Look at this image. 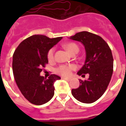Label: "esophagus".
Returning <instances> with one entry per match:
<instances>
[{
	"mask_svg": "<svg viewBox=\"0 0 126 126\" xmlns=\"http://www.w3.org/2000/svg\"><path fill=\"white\" fill-rule=\"evenodd\" d=\"M62 79H65V80H67V81H70L71 80V79L70 78H62Z\"/></svg>",
	"mask_w": 126,
	"mask_h": 126,
	"instance_id": "esophagus-1",
	"label": "esophagus"
}]
</instances>
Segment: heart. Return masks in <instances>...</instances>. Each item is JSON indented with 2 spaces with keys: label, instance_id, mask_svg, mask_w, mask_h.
I'll return each instance as SVG.
<instances>
[{
  "label": "heart",
  "instance_id": "1",
  "mask_svg": "<svg viewBox=\"0 0 126 126\" xmlns=\"http://www.w3.org/2000/svg\"><path fill=\"white\" fill-rule=\"evenodd\" d=\"M64 48L69 53V54H74V53H78L79 51V47L78 46L73 42H69L66 43L63 45ZM47 58L48 61H52L54 59V48H51L48 50L47 53ZM76 68V66L74 65H61L59 68L57 69V73L63 76H68L71 74V70H73Z\"/></svg>",
  "mask_w": 126,
  "mask_h": 126
}]
</instances>
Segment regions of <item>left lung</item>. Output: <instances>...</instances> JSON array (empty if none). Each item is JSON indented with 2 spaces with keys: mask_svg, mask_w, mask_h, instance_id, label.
<instances>
[{
  "mask_svg": "<svg viewBox=\"0 0 126 126\" xmlns=\"http://www.w3.org/2000/svg\"><path fill=\"white\" fill-rule=\"evenodd\" d=\"M69 38L81 42L85 48L84 64L77 74L82 77L89 74L87 79H79V86L72 89L71 94L79 102L94 103L104 94L111 81L113 70L111 50L100 36L88 32H78Z\"/></svg>",
  "mask_w": 126,
  "mask_h": 126,
  "instance_id": "obj_1",
  "label": "left lung"
}]
</instances>
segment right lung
Returning <instances> with one entry per match:
<instances>
[{"label": "right lung", "mask_w": 126, "mask_h": 126, "mask_svg": "<svg viewBox=\"0 0 126 126\" xmlns=\"http://www.w3.org/2000/svg\"><path fill=\"white\" fill-rule=\"evenodd\" d=\"M61 39L33 35L21 42L14 52L13 72L15 82L24 97L33 105L45 104L54 96V83L61 78L52 74L47 79L40 72L48 62V50Z\"/></svg>", "instance_id": "right-lung-1"}]
</instances>
